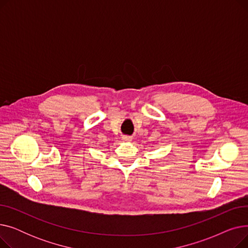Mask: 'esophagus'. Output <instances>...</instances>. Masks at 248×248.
Returning a JSON list of instances; mask_svg holds the SVG:
<instances>
[{
  "mask_svg": "<svg viewBox=\"0 0 248 248\" xmlns=\"http://www.w3.org/2000/svg\"><path fill=\"white\" fill-rule=\"evenodd\" d=\"M123 140H124V141H131L132 138L131 137H127V136H124V137H123Z\"/></svg>",
  "mask_w": 248,
  "mask_h": 248,
  "instance_id": "esophagus-1",
  "label": "esophagus"
}]
</instances>
